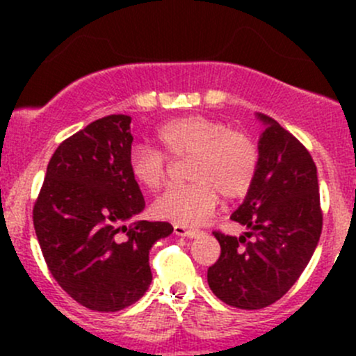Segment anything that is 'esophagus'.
<instances>
[{"instance_id": "obj_1", "label": "esophagus", "mask_w": 356, "mask_h": 356, "mask_svg": "<svg viewBox=\"0 0 356 356\" xmlns=\"http://www.w3.org/2000/svg\"><path fill=\"white\" fill-rule=\"evenodd\" d=\"M174 232L177 236H186V238H196L200 234V229H191V227H184L181 224L174 225Z\"/></svg>"}]
</instances>
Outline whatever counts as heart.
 Instances as JSON below:
<instances>
[{"instance_id":"b5f03b06","label":"heart","mask_w":356,"mask_h":356,"mask_svg":"<svg viewBox=\"0 0 356 356\" xmlns=\"http://www.w3.org/2000/svg\"><path fill=\"white\" fill-rule=\"evenodd\" d=\"M156 148L132 146L129 172L146 191L163 186L168 159L184 160V186L168 188L153 203L158 218L181 225L207 220L217 207L218 195L225 200L246 196L260 167L257 141L245 131L231 129L225 122L204 115H184L165 122L155 132Z\"/></svg>"}]
</instances>
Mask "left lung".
<instances>
[{
    "label": "left lung",
    "instance_id": "1",
    "mask_svg": "<svg viewBox=\"0 0 356 356\" xmlns=\"http://www.w3.org/2000/svg\"><path fill=\"white\" fill-rule=\"evenodd\" d=\"M260 138V167L231 220L245 236L213 231L220 257L208 267V286L224 303L258 310L281 300L300 279L322 232L317 167L310 152L274 118Z\"/></svg>",
    "mask_w": 356,
    "mask_h": 356
}]
</instances>
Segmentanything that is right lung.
Masks as SVG:
<instances>
[{
  "mask_svg": "<svg viewBox=\"0 0 356 356\" xmlns=\"http://www.w3.org/2000/svg\"><path fill=\"white\" fill-rule=\"evenodd\" d=\"M131 117L108 115L62 141L32 208L35 236L55 281L95 312H118L152 284L148 254L168 222L120 224L145 208L129 172ZM124 234V236H120Z\"/></svg>",
  "mask_w": 356,
  "mask_h": 356,
  "instance_id": "right-lung-1",
  "label": "right lung"
}]
</instances>
